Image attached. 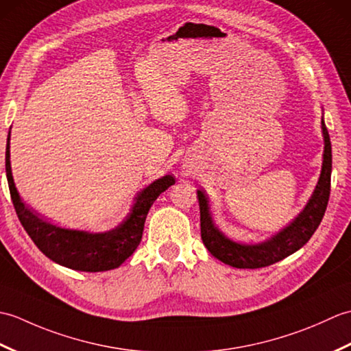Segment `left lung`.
<instances>
[{"mask_svg": "<svg viewBox=\"0 0 351 351\" xmlns=\"http://www.w3.org/2000/svg\"><path fill=\"white\" fill-rule=\"evenodd\" d=\"M322 130L324 137V152L322 173H319L315 190L308 204L291 220L288 225L270 238L259 243H240L228 238L215 226L210 211V202L202 190H197L200 208V234L208 252L214 258L235 268H261L279 263L283 258L293 255L302 249L314 235L323 220L327 202L330 196L332 175V145L324 119L322 117Z\"/></svg>", "mask_w": 351, "mask_h": 351, "instance_id": "obj_1", "label": "left lung"}]
</instances>
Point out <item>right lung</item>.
Wrapping results in <instances>:
<instances>
[{
	"instance_id": "add662e5",
	"label": "right lung",
	"mask_w": 351,
	"mask_h": 351,
	"mask_svg": "<svg viewBox=\"0 0 351 351\" xmlns=\"http://www.w3.org/2000/svg\"><path fill=\"white\" fill-rule=\"evenodd\" d=\"M5 175L18 219L29 238L51 261L77 271H107L121 267L141 241L146 215L162 191L175 184L171 175L161 176L137 193L128 215L106 232L68 229L40 219L22 202L10 166V131L5 146Z\"/></svg>"
}]
</instances>
